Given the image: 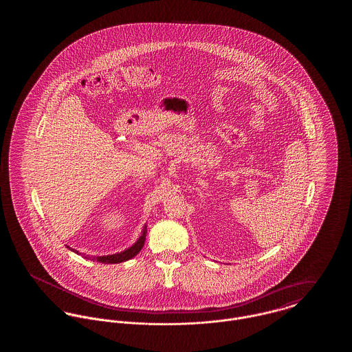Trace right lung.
<instances>
[{
	"label": "right lung",
	"instance_id": "obj_1",
	"mask_svg": "<svg viewBox=\"0 0 352 352\" xmlns=\"http://www.w3.org/2000/svg\"><path fill=\"white\" fill-rule=\"evenodd\" d=\"M145 239H146V226L144 227L142 230V234L138 237V240L134 243L133 245L125 251L120 252V253H115V254H108V256H99V257H94V256H89V254H83V253H79L76 250H72L71 247H68L69 251L75 252L78 254H83L84 258H88V260H96L99 263L102 264H120L122 261H126V260H131L133 258L134 256L138 253V252L142 250L144 244H145Z\"/></svg>",
	"mask_w": 352,
	"mask_h": 352
}]
</instances>
